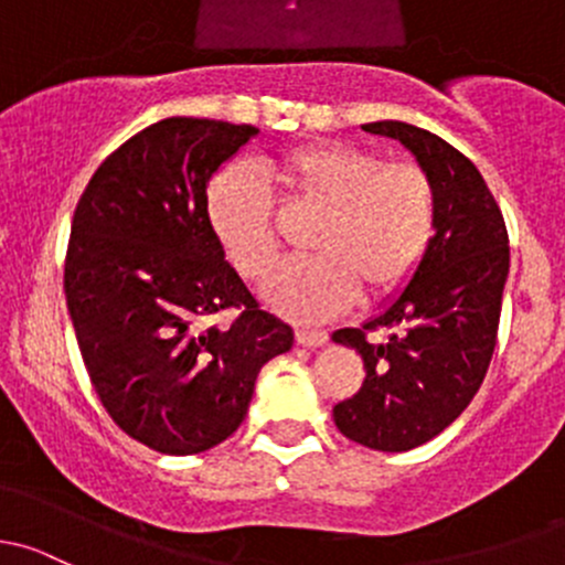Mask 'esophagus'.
Listing matches in <instances>:
<instances>
[{
  "mask_svg": "<svg viewBox=\"0 0 565 565\" xmlns=\"http://www.w3.org/2000/svg\"><path fill=\"white\" fill-rule=\"evenodd\" d=\"M326 340H329V331L323 329H296V342L299 345H307V348H318V345H326Z\"/></svg>",
  "mask_w": 565,
  "mask_h": 565,
  "instance_id": "1",
  "label": "esophagus"
}]
</instances>
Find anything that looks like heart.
I'll return each instance as SVG.
<instances>
[{"mask_svg":"<svg viewBox=\"0 0 565 565\" xmlns=\"http://www.w3.org/2000/svg\"><path fill=\"white\" fill-rule=\"evenodd\" d=\"M290 198L323 209L312 228V255L285 258L266 280L275 310L318 321L345 310L364 285L367 296L403 288L435 236L438 201L416 160H381L348 143H307L271 162ZM206 209L231 264L260 280L275 264V201L255 171L231 166L209 182Z\"/></svg>","mask_w":565,"mask_h":565,"instance_id":"obj_1","label":"heart"}]
</instances>
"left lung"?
<instances>
[{"label": "left lung", "instance_id": "obj_1", "mask_svg": "<svg viewBox=\"0 0 565 565\" xmlns=\"http://www.w3.org/2000/svg\"><path fill=\"white\" fill-rule=\"evenodd\" d=\"M364 130L397 138L416 154L433 179L438 220L408 288L362 329L334 331L367 370L362 388L334 405V424L367 449L408 451L444 433L484 381L509 277V234L495 195L459 149L405 121H370Z\"/></svg>", "mask_w": 565, "mask_h": 565}]
</instances>
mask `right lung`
Masks as SVG:
<instances>
[{"label": "right lung", "instance_id": "right-lung-1", "mask_svg": "<svg viewBox=\"0 0 565 565\" xmlns=\"http://www.w3.org/2000/svg\"><path fill=\"white\" fill-rule=\"evenodd\" d=\"M258 127L171 116L110 152L86 184L65 258L75 340L103 408L160 455H198L244 422L255 377L294 345L212 228L206 184ZM234 311L225 327L209 324Z\"/></svg>", "mask_w": 565, "mask_h": 565}]
</instances>
